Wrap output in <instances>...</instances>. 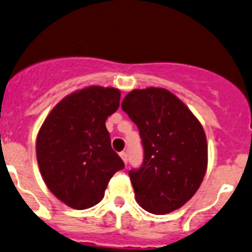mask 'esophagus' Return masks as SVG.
<instances>
[{
	"instance_id": "obj_1",
	"label": "esophagus",
	"mask_w": 252,
	"mask_h": 252,
	"mask_svg": "<svg viewBox=\"0 0 252 252\" xmlns=\"http://www.w3.org/2000/svg\"><path fill=\"white\" fill-rule=\"evenodd\" d=\"M119 156H121V158H122V160L124 161V163H126V162H128V155H126V151H122V153L119 154Z\"/></svg>"
}]
</instances>
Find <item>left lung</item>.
I'll list each match as a JSON object with an SVG mask.
<instances>
[{
  "mask_svg": "<svg viewBox=\"0 0 252 252\" xmlns=\"http://www.w3.org/2000/svg\"><path fill=\"white\" fill-rule=\"evenodd\" d=\"M122 109L138 126L144 162L129 172L135 199L153 214L187 203L203 181L208 146L198 119L178 97L160 87L133 90Z\"/></svg>",
  "mask_w": 252,
  "mask_h": 252,
  "instance_id": "1",
  "label": "left lung"
}]
</instances>
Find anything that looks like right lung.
Returning <instances> with one entry per match:
<instances>
[{
  "label": "right lung",
  "instance_id": "right-lung-1",
  "mask_svg": "<svg viewBox=\"0 0 252 252\" xmlns=\"http://www.w3.org/2000/svg\"><path fill=\"white\" fill-rule=\"evenodd\" d=\"M121 91L90 86L64 97L36 136L39 170L46 187L74 209L96 206L124 162L112 149L106 121L119 108Z\"/></svg>",
  "mask_w": 252,
  "mask_h": 252
}]
</instances>
